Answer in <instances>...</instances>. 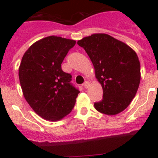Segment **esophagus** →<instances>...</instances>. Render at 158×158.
I'll list each match as a JSON object with an SVG mask.
<instances>
[{
  "label": "esophagus",
  "instance_id": "34e87169",
  "mask_svg": "<svg viewBox=\"0 0 158 158\" xmlns=\"http://www.w3.org/2000/svg\"><path fill=\"white\" fill-rule=\"evenodd\" d=\"M89 81H85V83L83 84V86L85 89H88V88H89Z\"/></svg>",
  "mask_w": 158,
  "mask_h": 158
}]
</instances>
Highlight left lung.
<instances>
[{
  "mask_svg": "<svg viewBox=\"0 0 158 158\" xmlns=\"http://www.w3.org/2000/svg\"><path fill=\"white\" fill-rule=\"evenodd\" d=\"M91 59L103 99L94 107L108 115L120 113L136 95L141 80L137 54L126 43L107 34H93L77 42Z\"/></svg>",
  "mask_w": 158,
  "mask_h": 158,
  "instance_id": "obj_1",
  "label": "left lung"
}]
</instances>
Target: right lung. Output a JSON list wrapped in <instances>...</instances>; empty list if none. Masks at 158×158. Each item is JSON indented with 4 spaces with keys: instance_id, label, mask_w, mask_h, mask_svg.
I'll return each mask as SVG.
<instances>
[{
    "instance_id": "1",
    "label": "right lung",
    "mask_w": 158,
    "mask_h": 158,
    "mask_svg": "<svg viewBox=\"0 0 158 158\" xmlns=\"http://www.w3.org/2000/svg\"><path fill=\"white\" fill-rule=\"evenodd\" d=\"M76 41L48 36L35 42L23 54L19 78L25 100L44 119L60 120L72 111L80 91L62 62Z\"/></svg>"
}]
</instances>
